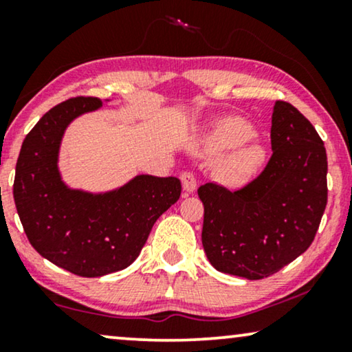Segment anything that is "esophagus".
I'll return each instance as SVG.
<instances>
[{"label":"esophagus","instance_id":"esophagus-1","mask_svg":"<svg viewBox=\"0 0 352 352\" xmlns=\"http://www.w3.org/2000/svg\"><path fill=\"white\" fill-rule=\"evenodd\" d=\"M181 182L186 192H194L197 189V177L192 171H184L181 175Z\"/></svg>","mask_w":352,"mask_h":352}]
</instances>
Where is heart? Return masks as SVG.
Masks as SVG:
<instances>
[{
	"mask_svg": "<svg viewBox=\"0 0 352 352\" xmlns=\"http://www.w3.org/2000/svg\"><path fill=\"white\" fill-rule=\"evenodd\" d=\"M254 138V129L242 118H226L213 128L205 142V152L216 153L243 146ZM264 160V152L259 146L242 147L230 153L219 166V177L224 182H235L248 179L258 170Z\"/></svg>",
	"mask_w": 352,
	"mask_h": 352,
	"instance_id": "heart-1",
	"label": "heart"
}]
</instances>
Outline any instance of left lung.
I'll return each instance as SVG.
<instances>
[{
	"label": "left lung",
	"mask_w": 352,
	"mask_h": 352,
	"mask_svg": "<svg viewBox=\"0 0 352 352\" xmlns=\"http://www.w3.org/2000/svg\"><path fill=\"white\" fill-rule=\"evenodd\" d=\"M271 147L264 170L245 186L206 182L197 190L206 258L250 280L272 276L311 247L329 194L324 141L285 100L274 105Z\"/></svg>",
	"instance_id": "1"
}]
</instances>
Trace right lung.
I'll return each mask as SVG.
<instances>
[{
    "label": "right lung",
    "instance_id": "1",
    "mask_svg": "<svg viewBox=\"0 0 352 352\" xmlns=\"http://www.w3.org/2000/svg\"><path fill=\"white\" fill-rule=\"evenodd\" d=\"M102 105L76 96L40 118L22 142L14 201L32 247L80 277L122 271L139 256L155 221L181 197L177 177L138 176L102 195L70 190L57 171L60 138L72 120Z\"/></svg>",
    "mask_w": 352,
    "mask_h": 352
}]
</instances>
